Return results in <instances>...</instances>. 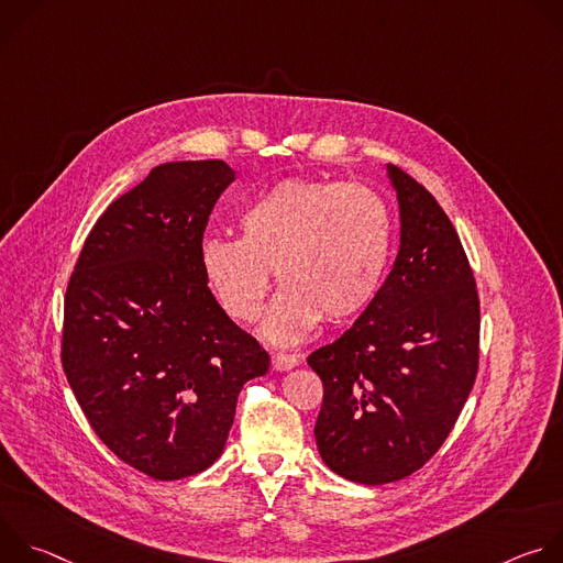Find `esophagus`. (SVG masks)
<instances>
[{"label":"esophagus","instance_id":"34e87169","mask_svg":"<svg viewBox=\"0 0 563 563\" xmlns=\"http://www.w3.org/2000/svg\"><path fill=\"white\" fill-rule=\"evenodd\" d=\"M272 365H274V369H278V372H287V369H291V367L298 365V356L285 354V352H276V354L272 356Z\"/></svg>","mask_w":563,"mask_h":563}]
</instances>
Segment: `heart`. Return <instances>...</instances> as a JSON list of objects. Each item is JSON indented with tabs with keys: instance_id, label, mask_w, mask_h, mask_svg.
<instances>
[{
	"instance_id": "b5f03b06",
	"label": "heart",
	"mask_w": 563,
	"mask_h": 563,
	"mask_svg": "<svg viewBox=\"0 0 563 563\" xmlns=\"http://www.w3.org/2000/svg\"><path fill=\"white\" fill-rule=\"evenodd\" d=\"M238 238L209 235L200 272L235 323L258 318L272 285L263 336L291 343L320 320L347 323L376 298L391 252V218L369 187L328 180H283L238 216Z\"/></svg>"
}]
</instances>
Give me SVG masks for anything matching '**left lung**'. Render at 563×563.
Here are the masks:
<instances>
[{
  "label": "left lung",
  "instance_id": "left-lung-1",
  "mask_svg": "<svg viewBox=\"0 0 563 563\" xmlns=\"http://www.w3.org/2000/svg\"><path fill=\"white\" fill-rule=\"evenodd\" d=\"M400 247L372 305L307 363L323 380L316 445L365 486L421 470L452 432L478 369V294L456 229L434 196L387 165Z\"/></svg>",
  "mask_w": 563,
  "mask_h": 563
}]
</instances>
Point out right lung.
<instances>
[{"label": "right lung", "instance_id": "add662e5", "mask_svg": "<svg viewBox=\"0 0 563 563\" xmlns=\"http://www.w3.org/2000/svg\"><path fill=\"white\" fill-rule=\"evenodd\" d=\"M222 159L151 169L98 218L64 296L62 367L100 441L157 481L207 470L240 389L269 354L220 309L200 272Z\"/></svg>", "mask_w": 563, "mask_h": 563}]
</instances>
